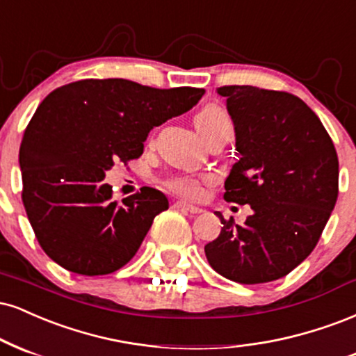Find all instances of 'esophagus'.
<instances>
[{"label": "esophagus", "instance_id": "34e87169", "mask_svg": "<svg viewBox=\"0 0 356 356\" xmlns=\"http://www.w3.org/2000/svg\"><path fill=\"white\" fill-rule=\"evenodd\" d=\"M175 208H177V210H179V211H183V213H190V215H200V213L203 211L202 208L193 207V204H190L186 202H177V203H175Z\"/></svg>", "mask_w": 356, "mask_h": 356}]
</instances>
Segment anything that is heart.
Returning <instances> with one entry per match:
<instances>
[{
  "label": "heart",
  "instance_id": "heart-1",
  "mask_svg": "<svg viewBox=\"0 0 356 356\" xmlns=\"http://www.w3.org/2000/svg\"><path fill=\"white\" fill-rule=\"evenodd\" d=\"M225 121H229L227 113L221 110V108L215 106V104H208V106H204L203 110L196 115L195 124L202 135H207L211 128H215L216 124L220 123H225ZM203 183H207V179L204 178H196V177H190V175H186V177H178L171 179L170 186L175 188V190L179 191V193L191 196V198H196V196L202 195Z\"/></svg>",
  "mask_w": 356,
  "mask_h": 356
}]
</instances>
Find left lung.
<instances>
[{
	"label": "left lung",
	"instance_id": "1",
	"mask_svg": "<svg viewBox=\"0 0 356 356\" xmlns=\"http://www.w3.org/2000/svg\"><path fill=\"white\" fill-rule=\"evenodd\" d=\"M236 152L227 202L250 204L243 225L221 220L204 246L221 277L257 285L290 273L313 252L338 198V156L318 116L298 96L257 86H221Z\"/></svg>",
	"mask_w": 356,
	"mask_h": 356
}]
</instances>
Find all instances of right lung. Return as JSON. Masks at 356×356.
<instances>
[{
    "mask_svg": "<svg viewBox=\"0 0 356 356\" xmlns=\"http://www.w3.org/2000/svg\"><path fill=\"white\" fill-rule=\"evenodd\" d=\"M203 95L202 88L158 90L108 78L81 79L46 96L24 129L19 168L28 220L53 261L95 277L135 257L168 200L143 186L113 202L104 171L140 158L148 133Z\"/></svg>",
    "mask_w": 356,
    "mask_h": 356,
    "instance_id": "1",
    "label": "right lung"
}]
</instances>
